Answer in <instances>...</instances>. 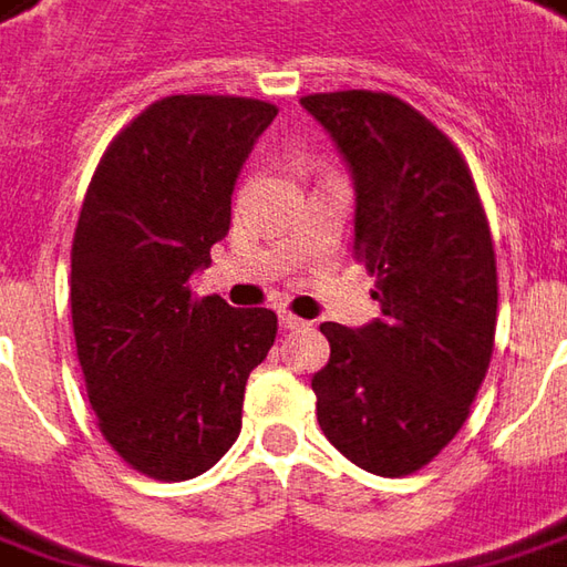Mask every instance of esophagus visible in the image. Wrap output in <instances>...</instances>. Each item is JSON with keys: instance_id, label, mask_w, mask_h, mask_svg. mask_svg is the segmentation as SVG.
Returning <instances> with one entry per match:
<instances>
[{"instance_id": "34e87169", "label": "esophagus", "mask_w": 567, "mask_h": 567, "mask_svg": "<svg viewBox=\"0 0 567 567\" xmlns=\"http://www.w3.org/2000/svg\"><path fill=\"white\" fill-rule=\"evenodd\" d=\"M279 326L291 332V329H303L307 322H303L301 317H295V313H288V310H279Z\"/></svg>"}]
</instances>
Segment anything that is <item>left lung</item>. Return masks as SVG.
I'll use <instances>...</instances> for the list:
<instances>
[{"mask_svg": "<svg viewBox=\"0 0 567 567\" xmlns=\"http://www.w3.org/2000/svg\"><path fill=\"white\" fill-rule=\"evenodd\" d=\"M354 182V260L377 276L380 317L322 322L317 420L344 458L404 477L471 414L496 339V254L458 147L392 93H310Z\"/></svg>", "mask_w": 567, "mask_h": 567, "instance_id": "1", "label": "left lung"}]
</instances>
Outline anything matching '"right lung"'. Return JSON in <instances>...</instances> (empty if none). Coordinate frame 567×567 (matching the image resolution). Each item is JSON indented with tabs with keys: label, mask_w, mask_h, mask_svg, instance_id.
<instances>
[{
	"label": "right lung",
	"mask_w": 567,
	"mask_h": 567,
	"mask_svg": "<svg viewBox=\"0 0 567 567\" xmlns=\"http://www.w3.org/2000/svg\"><path fill=\"white\" fill-rule=\"evenodd\" d=\"M276 112L247 96H166L109 144L81 206L78 361L106 442L153 480H190L223 458L241 433L247 377L276 342L272 310L190 291Z\"/></svg>",
	"instance_id": "right-lung-1"
}]
</instances>
